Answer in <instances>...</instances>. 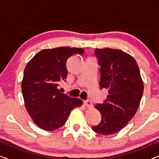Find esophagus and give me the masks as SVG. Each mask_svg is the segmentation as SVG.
I'll list each match as a JSON object with an SVG mask.
<instances>
[{"instance_id": "34e87169", "label": "esophagus", "mask_w": 159, "mask_h": 159, "mask_svg": "<svg viewBox=\"0 0 159 159\" xmlns=\"http://www.w3.org/2000/svg\"><path fill=\"white\" fill-rule=\"evenodd\" d=\"M84 106H86L88 108H92L93 104V102L90 101V100H88V101H85L84 102Z\"/></svg>"}]
</instances>
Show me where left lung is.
<instances>
[{
    "label": "left lung",
    "instance_id": "left-lung-1",
    "mask_svg": "<svg viewBox=\"0 0 159 159\" xmlns=\"http://www.w3.org/2000/svg\"><path fill=\"white\" fill-rule=\"evenodd\" d=\"M101 79L100 88L108 90L103 103L95 107L101 114V121L92 129L108 135L122 129L134 116L143 93V82L134 58L121 50H95Z\"/></svg>",
    "mask_w": 159,
    "mask_h": 159
}]
</instances>
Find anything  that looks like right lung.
<instances>
[{"instance_id":"1","label":"right lung","mask_w":159,"mask_h":159,"mask_svg":"<svg viewBox=\"0 0 159 159\" xmlns=\"http://www.w3.org/2000/svg\"><path fill=\"white\" fill-rule=\"evenodd\" d=\"M84 53L79 48L44 49L36 54L24 71L21 91L28 114L41 129L52 131L66 123L71 111L82 101L61 93V82H66L67 61Z\"/></svg>"}]
</instances>
